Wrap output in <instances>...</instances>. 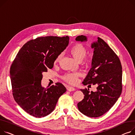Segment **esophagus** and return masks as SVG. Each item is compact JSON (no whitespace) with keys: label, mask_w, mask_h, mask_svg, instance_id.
Masks as SVG:
<instances>
[{"label":"esophagus","mask_w":135,"mask_h":135,"mask_svg":"<svg viewBox=\"0 0 135 135\" xmlns=\"http://www.w3.org/2000/svg\"><path fill=\"white\" fill-rule=\"evenodd\" d=\"M67 89L69 91H74L75 90V88L72 86H69L67 87Z\"/></svg>","instance_id":"34e87169"}]
</instances>
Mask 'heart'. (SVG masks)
Returning a JSON list of instances; mask_svg holds the SVG:
<instances>
[{
  "label": "heart",
  "mask_w": 135,
  "mask_h": 135,
  "mask_svg": "<svg viewBox=\"0 0 135 135\" xmlns=\"http://www.w3.org/2000/svg\"><path fill=\"white\" fill-rule=\"evenodd\" d=\"M87 51V48L84 46H83V44L80 43L76 44L69 50V52L71 54L73 55L74 59L78 61H81L84 58L86 55ZM61 57L62 54H60L56 57L54 61V64H56L58 62H59ZM80 75L81 74L79 72L69 73L65 75L64 79L70 84H75L78 82V78L80 76Z\"/></svg>",
  "instance_id": "1"
}]
</instances>
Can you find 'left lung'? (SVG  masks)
<instances>
[{
  "mask_svg": "<svg viewBox=\"0 0 135 135\" xmlns=\"http://www.w3.org/2000/svg\"><path fill=\"white\" fill-rule=\"evenodd\" d=\"M76 41L86 42L85 36H79ZM94 49L91 68L83 84L97 85V91L80 89L85 95L78 104L79 110L89 117H99L108 111L120 97L122 90V67L115 52L103 40L91 44Z\"/></svg>",
  "mask_w": 135,
  "mask_h": 135,
  "instance_id": "obj_1",
  "label": "left lung"
}]
</instances>
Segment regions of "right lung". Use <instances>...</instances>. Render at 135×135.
Returning <instances> with one entry per match:
<instances>
[{"mask_svg": "<svg viewBox=\"0 0 135 135\" xmlns=\"http://www.w3.org/2000/svg\"><path fill=\"white\" fill-rule=\"evenodd\" d=\"M69 39L68 36H46L30 40L20 50L11 66L15 100L35 117H44L51 113L59 98L66 91L59 83L44 88L41 80L42 73L53 67L57 56L68 46Z\"/></svg>", "mask_w": 135, "mask_h": 135, "instance_id": "1", "label": "right lung"}]
</instances>
